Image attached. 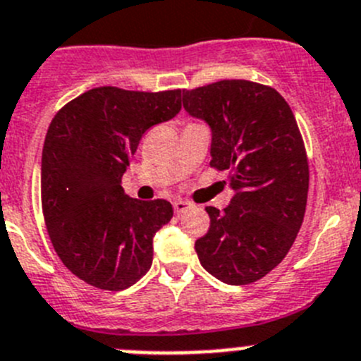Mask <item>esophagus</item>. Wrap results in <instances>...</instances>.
<instances>
[{
  "instance_id": "1",
  "label": "esophagus",
  "mask_w": 361,
  "mask_h": 361,
  "mask_svg": "<svg viewBox=\"0 0 361 361\" xmlns=\"http://www.w3.org/2000/svg\"><path fill=\"white\" fill-rule=\"evenodd\" d=\"M173 207H174V212L180 215V214H183L187 208H190V203H188V201H183V200H176V201H173Z\"/></svg>"
}]
</instances>
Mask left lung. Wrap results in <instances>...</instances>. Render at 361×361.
I'll return each mask as SVG.
<instances>
[{"label":"left lung","mask_w":361,"mask_h":361,"mask_svg":"<svg viewBox=\"0 0 361 361\" xmlns=\"http://www.w3.org/2000/svg\"><path fill=\"white\" fill-rule=\"evenodd\" d=\"M183 109L210 126V165L230 171L233 188L224 212L207 207L201 265L228 285L262 279L287 257L306 210L308 158L294 114L278 90L247 80L183 90Z\"/></svg>","instance_id":"1"}]
</instances>
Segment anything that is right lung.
Here are the masks:
<instances>
[{
    "label": "right lung",
    "instance_id": "right-lung-1",
    "mask_svg": "<svg viewBox=\"0 0 361 361\" xmlns=\"http://www.w3.org/2000/svg\"><path fill=\"white\" fill-rule=\"evenodd\" d=\"M180 110L181 90L97 87L49 124L40 165L44 221L62 264L92 287L124 290L153 264V237L173 219V204L133 200L121 180L142 135Z\"/></svg>",
    "mask_w": 361,
    "mask_h": 361
}]
</instances>
